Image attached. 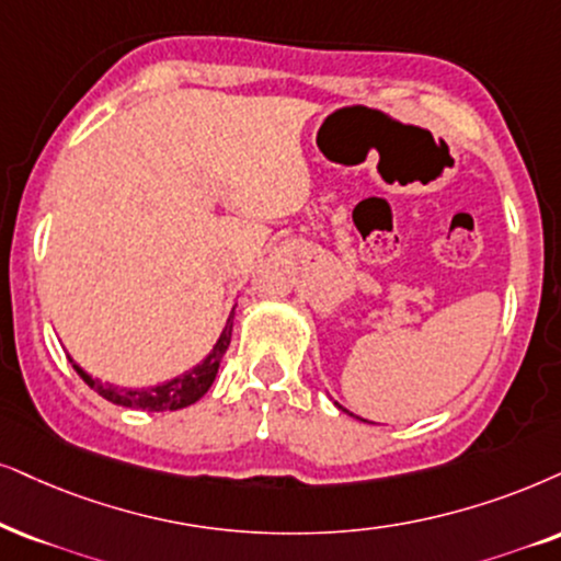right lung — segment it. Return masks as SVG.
Instances as JSON below:
<instances>
[{"label":"right lung","instance_id":"1","mask_svg":"<svg viewBox=\"0 0 561 561\" xmlns=\"http://www.w3.org/2000/svg\"><path fill=\"white\" fill-rule=\"evenodd\" d=\"M230 336H232V316L228 318V323H225V331H222V336H219V342L215 344V350L209 352V357L204 359L202 365H196L194 370L183 373L181 378L168 380V382H162V386H154V388H141V391L139 388L137 391H131V388L108 386V382L90 378V375L84 373L82 367L75 363V359H69V363H72L77 375L88 382L92 391L101 393L105 401L118 403V407H126V409H141V411H175V409L191 407V403H196L204 393L209 391V386L217 378L219 363H222L225 352H228V346H230Z\"/></svg>","mask_w":561,"mask_h":561}]
</instances>
